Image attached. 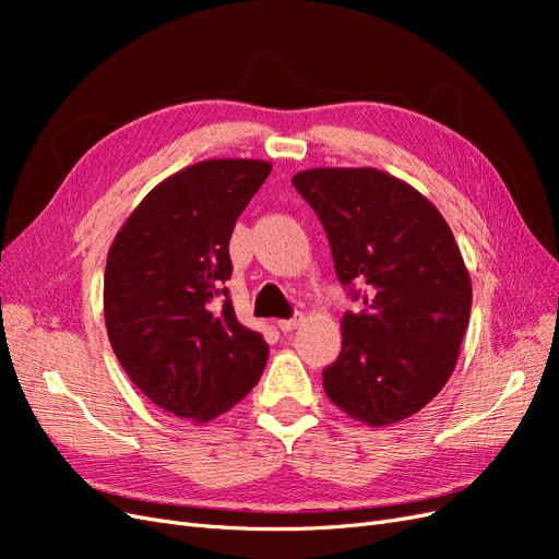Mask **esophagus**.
Listing matches in <instances>:
<instances>
[{
  "label": "esophagus",
  "instance_id": "esophagus-1",
  "mask_svg": "<svg viewBox=\"0 0 559 559\" xmlns=\"http://www.w3.org/2000/svg\"><path fill=\"white\" fill-rule=\"evenodd\" d=\"M302 321V314L300 312H296L292 319H280L277 321V326H280V331H284V333H289V331H294L298 324Z\"/></svg>",
  "mask_w": 559,
  "mask_h": 559
}]
</instances>
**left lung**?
Masks as SVG:
<instances>
[{"label":"left lung","mask_w":559,"mask_h":559,"mask_svg":"<svg viewBox=\"0 0 559 559\" xmlns=\"http://www.w3.org/2000/svg\"><path fill=\"white\" fill-rule=\"evenodd\" d=\"M292 181L326 230L337 280L364 302L343 317L324 392L354 419L394 425L441 392L460 357L471 314L460 247L425 195L376 167H317Z\"/></svg>","instance_id":"left-lung-1"}]
</instances>
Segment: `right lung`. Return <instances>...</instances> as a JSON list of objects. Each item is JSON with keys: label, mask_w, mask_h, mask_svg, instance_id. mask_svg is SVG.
<instances>
[{"label": "right lung", "mask_w": 559, "mask_h": 559, "mask_svg": "<svg viewBox=\"0 0 559 559\" xmlns=\"http://www.w3.org/2000/svg\"><path fill=\"white\" fill-rule=\"evenodd\" d=\"M270 163L202 160L167 177L109 249L105 319L128 378L191 421L230 411L259 382L267 345L242 326L226 289L228 242Z\"/></svg>", "instance_id": "add662e5"}]
</instances>
